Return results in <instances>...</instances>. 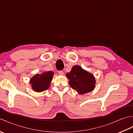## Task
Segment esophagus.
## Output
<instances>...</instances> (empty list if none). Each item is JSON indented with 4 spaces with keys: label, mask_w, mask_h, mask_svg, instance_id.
Segmentation results:
<instances>
[{
    "label": "esophagus",
    "mask_w": 133,
    "mask_h": 133,
    "mask_svg": "<svg viewBox=\"0 0 133 133\" xmlns=\"http://www.w3.org/2000/svg\"><path fill=\"white\" fill-rule=\"evenodd\" d=\"M58 73H59V74L61 75H63L64 74L63 71H59Z\"/></svg>",
    "instance_id": "1"
}]
</instances>
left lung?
<instances>
[{"mask_svg": "<svg viewBox=\"0 0 133 133\" xmlns=\"http://www.w3.org/2000/svg\"><path fill=\"white\" fill-rule=\"evenodd\" d=\"M66 77L69 80L71 88L77 91L79 94H84L94 90L96 81L94 76L79 65L73 66Z\"/></svg>", "mask_w": 133, "mask_h": 133, "instance_id": "left-lung-1", "label": "left lung"}]
</instances>
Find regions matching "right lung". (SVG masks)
Returning <instances> with one entry per match:
<instances>
[{
    "label": "right lung",
    "instance_id": "1",
    "mask_svg": "<svg viewBox=\"0 0 133 133\" xmlns=\"http://www.w3.org/2000/svg\"><path fill=\"white\" fill-rule=\"evenodd\" d=\"M54 74V72L49 71L33 76L30 80V84L31 85L32 89L38 92H43L49 89Z\"/></svg>",
    "mask_w": 133,
    "mask_h": 133
}]
</instances>
